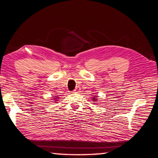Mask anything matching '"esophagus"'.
I'll use <instances>...</instances> for the list:
<instances>
[{
  "label": "esophagus",
  "mask_w": 158,
  "mask_h": 158,
  "mask_svg": "<svg viewBox=\"0 0 158 158\" xmlns=\"http://www.w3.org/2000/svg\"><path fill=\"white\" fill-rule=\"evenodd\" d=\"M79 91H80V88L79 87H76L75 88V90H74V91H75V92H79Z\"/></svg>",
  "instance_id": "1"
}]
</instances>
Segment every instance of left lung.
Returning <instances> with one entry per match:
<instances>
[{"instance_id":"left-lung-1","label":"left lung","mask_w":158,"mask_h":158,"mask_svg":"<svg viewBox=\"0 0 158 158\" xmlns=\"http://www.w3.org/2000/svg\"><path fill=\"white\" fill-rule=\"evenodd\" d=\"M92 98V101L94 102L93 103H96L98 101V96H97V95H94L93 98Z\"/></svg>"}]
</instances>
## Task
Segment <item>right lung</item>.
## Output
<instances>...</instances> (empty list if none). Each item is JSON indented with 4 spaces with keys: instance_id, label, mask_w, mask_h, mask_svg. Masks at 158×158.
<instances>
[{
    "instance_id": "obj_1",
    "label": "right lung",
    "mask_w": 158,
    "mask_h": 158,
    "mask_svg": "<svg viewBox=\"0 0 158 158\" xmlns=\"http://www.w3.org/2000/svg\"><path fill=\"white\" fill-rule=\"evenodd\" d=\"M52 97H53V98H52L53 101H52V102H54V103H55H55H56L57 101H58V100H59V99H60V98L58 97V95H55V96H52Z\"/></svg>"
}]
</instances>
